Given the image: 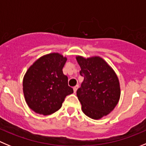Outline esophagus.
<instances>
[{
  "mask_svg": "<svg viewBox=\"0 0 146 146\" xmlns=\"http://www.w3.org/2000/svg\"><path fill=\"white\" fill-rule=\"evenodd\" d=\"M79 88V85H76L75 87H74V88H73V90H74V92L75 93L76 92H77V89Z\"/></svg>",
  "mask_w": 146,
  "mask_h": 146,
  "instance_id": "esophagus-1",
  "label": "esophagus"
}]
</instances>
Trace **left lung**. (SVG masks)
<instances>
[{
  "label": "left lung",
  "instance_id": "left-lung-1",
  "mask_svg": "<svg viewBox=\"0 0 146 146\" xmlns=\"http://www.w3.org/2000/svg\"><path fill=\"white\" fill-rule=\"evenodd\" d=\"M84 77L77 95L83 112L95 120L107 115L115 108L120 96V83L113 69L99 56H77Z\"/></svg>",
  "mask_w": 146,
  "mask_h": 146
}]
</instances>
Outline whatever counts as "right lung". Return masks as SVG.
Instances as JSON below:
<instances>
[{
  "label": "right lung",
  "mask_w": 146,
  "mask_h": 146,
  "mask_svg": "<svg viewBox=\"0 0 146 146\" xmlns=\"http://www.w3.org/2000/svg\"><path fill=\"white\" fill-rule=\"evenodd\" d=\"M66 58L58 53L41 56L30 66L23 81L25 100L31 109L48 115L59 110L65 98L74 92L63 74Z\"/></svg>",
  "instance_id": "add662e5"
}]
</instances>
